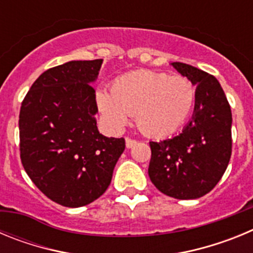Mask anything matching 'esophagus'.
Here are the masks:
<instances>
[{"label": "esophagus", "mask_w": 253, "mask_h": 253, "mask_svg": "<svg viewBox=\"0 0 253 253\" xmlns=\"http://www.w3.org/2000/svg\"><path fill=\"white\" fill-rule=\"evenodd\" d=\"M125 144H126V147H128V148H131V147H134L135 144H137V140L133 139V138L126 137L125 138Z\"/></svg>", "instance_id": "1"}]
</instances>
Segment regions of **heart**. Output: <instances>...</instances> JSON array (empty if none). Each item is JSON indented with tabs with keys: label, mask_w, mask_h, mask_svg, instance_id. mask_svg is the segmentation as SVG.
Returning <instances> with one entry per match:
<instances>
[{
	"label": "heart",
	"mask_w": 253,
	"mask_h": 253,
	"mask_svg": "<svg viewBox=\"0 0 253 253\" xmlns=\"http://www.w3.org/2000/svg\"><path fill=\"white\" fill-rule=\"evenodd\" d=\"M195 100L196 90L190 80L146 69L118 78L111 92H96V104L109 128L120 130L135 114L138 128L157 138L177 131L193 111Z\"/></svg>",
	"instance_id": "obj_1"
}]
</instances>
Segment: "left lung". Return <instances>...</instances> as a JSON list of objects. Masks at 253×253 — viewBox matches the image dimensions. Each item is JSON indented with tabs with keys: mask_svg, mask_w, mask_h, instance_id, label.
<instances>
[{
	"mask_svg": "<svg viewBox=\"0 0 253 253\" xmlns=\"http://www.w3.org/2000/svg\"><path fill=\"white\" fill-rule=\"evenodd\" d=\"M177 72L196 84L193 119L178 135L149 142L148 175L165 195L198 199L215 187L232 154V111L214 76L173 62Z\"/></svg>",
	"mask_w": 253,
	"mask_h": 253,
	"instance_id": "8db88e82",
	"label": "left lung"
}]
</instances>
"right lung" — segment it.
Instances as JSON below:
<instances>
[{"instance_id":"obj_1","label":"right lung","mask_w":253,"mask_h":253,"mask_svg":"<svg viewBox=\"0 0 253 253\" xmlns=\"http://www.w3.org/2000/svg\"><path fill=\"white\" fill-rule=\"evenodd\" d=\"M102 59L72 60L38 77L22 100L20 158L35 186L68 208L90 204L106 191L124 138L96 125L95 88Z\"/></svg>"}]
</instances>
